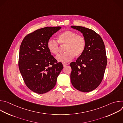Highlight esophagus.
<instances>
[{
    "mask_svg": "<svg viewBox=\"0 0 123 123\" xmlns=\"http://www.w3.org/2000/svg\"><path fill=\"white\" fill-rule=\"evenodd\" d=\"M63 67H65L67 65H68V64L67 63H63Z\"/></svg>",
    "mask_w": 123,
    "mask_h": 123,
    "instance_id": "34e87169",
    "label": "esophagus"
}]
</instances>
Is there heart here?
Wrapping results in <instances>:
<instances>
[{"mask_svg": "<svg viewBox=\"0 0 123 123\" xmlns=\"http://www.w3.org/2000/svg\"><path fill=\"white\" fill-rule=\"evenodd\" d=\"M58 42L65 45L64 53L56 57V59L61 62L65 63L71 60L75 56L81 55L86 48V40L84 37L78 36L77 33L71 31H65L61 32L58 36ZM58 43L55 39H49L47 46L51 54L57 55L59 46Z\"/></svg>", "mask_w": 123, "mask_h": 123, "instance_id": "obj_1", "label": "heart"}]
</instances>
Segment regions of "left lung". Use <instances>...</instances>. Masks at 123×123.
<instances>
[{"instance_id":"obj_1","label":"left lung","mask_w":123,"mask_h":123,"mask_svg":"<svg viewBox=\"0 0 123 123\" xmlns=\"http://www.w3.org/2000/svg\"><path fill=\"white\" fill-rule=\"evenodd\" d=\"M71 28L83 34L86 48L76 62L70 64L71 81L76 90L90 92L97 88L104 77L107 64L104 43L99 35L92 30L77 26H72Z\"/></svg>"}]
</instances>
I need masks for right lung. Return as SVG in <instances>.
<instances>
[{
    "label": "right lung",
    "mask_w": 123,
    "mask_h": 123,
    "mask_svg": "<svg viewBox=\"0 0 123 123\" xmlns=\"http://www.w3.org/2000/svg\"><path fill=\"white\" fill-rule=\"evenodd\" d=\"M61 28L47 27L37 30L26 36L21 44L19 71L27 87L37 93H45L53 89L63 68L47 46L48 41Z\"/></svg>",
    "instance_id": "add662e5"
}]
</instances>
